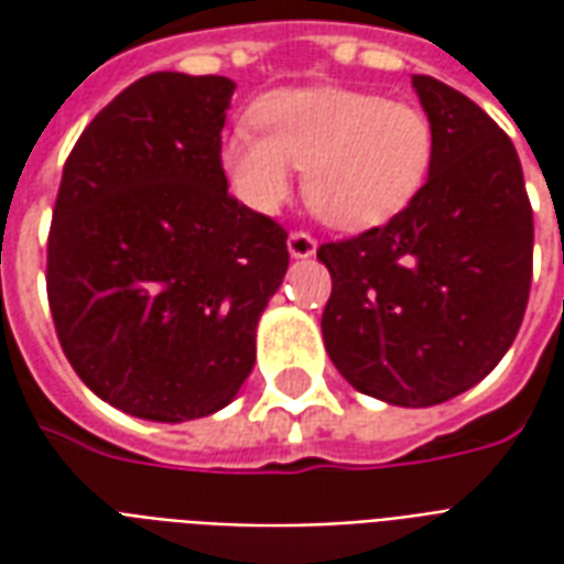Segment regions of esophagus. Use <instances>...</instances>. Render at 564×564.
Returning <instances> with one entry per match:
<instances>
[{
    "mask_svg": "<svg viewBox=\"0 0 564 564\" xmlns=\"http://www.w3.org/2000/svg\"><path fill=\"white\" fill-rule=\"evenodd\" d=\"M286 247H290V257L293 259H307L317 253V241L307 232H293L286 238Z\"/></svg>",
    "mask_w": 564,
    "mask_h": 564,
    "instance_id": "34e87169",
    "label": "esophagus"
}]
</instances>
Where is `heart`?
Here are the masks:
<instances>
[{
    "instance_id": "1",
    "label": "heart",
    "mask_w": 564,
    "mask_h": 564,
    "mask_svg": "<svg viewBox=\"0 0 564 564\" xmlns=\"http://www.w3.org/2000/svg\"><path fill=\"white\" fill-rule=\"evenodd\" d=\"M257 129L223 141L235 196L259 214L278 210L305 169V198L319 220L362 232L392 220L423 189L435 127L423 108L344 87L283 90L253 108Z\"/></svg>"
}]
</instances>
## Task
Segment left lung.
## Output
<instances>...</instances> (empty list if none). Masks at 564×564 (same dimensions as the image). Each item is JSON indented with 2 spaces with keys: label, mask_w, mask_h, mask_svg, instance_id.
<instances>
[{
  "label": "left lung",
  "mask_w": 564,
  "mask_h": 564,
  "mask_svg": "<svg viewBox=\"0 0 564 564\" xmlns=\"http://www.w3.org/2000/svg\"><path fill=\"white\" fill-rule=\"evenodd\" d=\"M435 127L423 189L387 226L329 241L323 341L344 380L399 408L471 390L508 354L532 286V205L513 141L468 96L429 75Z\"/></svg>",
  "instance_id": "obj_1"
}]
</instances>
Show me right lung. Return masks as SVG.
Segmentation results:
<instances>
[{"label": "right lung", "instance_id": "obj_1", "mask_svg": "<svg viewBox=\"0 0 564 564\" xmlns=\"http://www.w3.org/2000/svg\"><path fill=\"white\" fill-rule=\"evenodd\" d=\"M235 84L153 72L72 148L47 235L63 354L102 402L184 423L232 402L290 253L229 196L220 132Z\"/></svg>", "mask_w": 564, "mask_h": 564}]
</instances>
